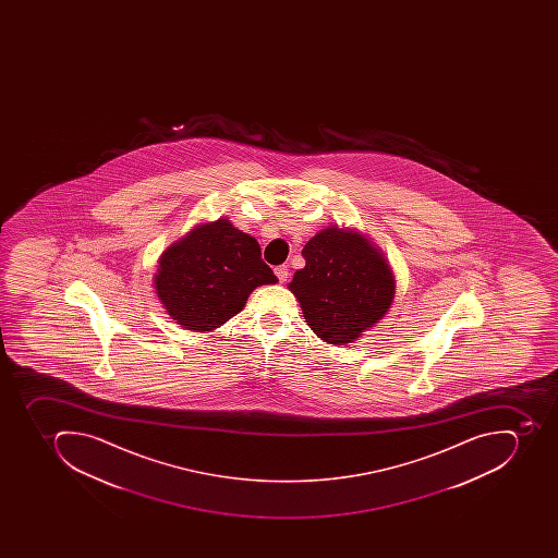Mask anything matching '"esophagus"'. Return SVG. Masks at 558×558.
I'll return each mask as SVG.
<instances>
[{"mask_svg":"<svg viewBox=\"0 0 558 558\" xmlns=\"http://www.w3.org/2000/svg\"><path fill=\"white\" fill-rule=\"evenodd\" d=\"M277 279L281 282L288 281V276H290V268L286 267V265H281V267L276 268Z\"/></svg>","mask_w":558,"mask_h":558,"instance_id":"esophagus-1","label":"esophagus"}]
</instances>
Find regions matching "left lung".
<instances>
[{
    "label": "left lung",
    "instance_id": "obj_1",
    "mask_svg": "<svg viewBox=\"0 0 558 558\" xmlns=\"http://www.w3.org/2000/svg\"><path fill=\"white\" fill-rule=\"evenodd\" d=\"M305 267L288 284L308 328L331 345L360 340L395 302L391 265L357 229H320L303 246Z\"/></svg>",
    "mask_w": 558,
    "mask_h": 558
}]
</instances>
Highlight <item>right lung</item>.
Returning <instances> with one entry per match:
<instances>
[{"instance_id": "1", "label": "right lung", "mask_w": 558, "mask_h": 558, "mask_svg": "<svg viewBox=\"0 0 558 558\" xmlns=\"http://www.w3.org/2000/svg\"><path fill=\"white\" fill-rule=\"evenodd\" d=\"M255 238L229 218L195 225L158 258L155 293L190 331H215L244 308L258 286L276 284Z\"/></svg>"}]
</instances>
